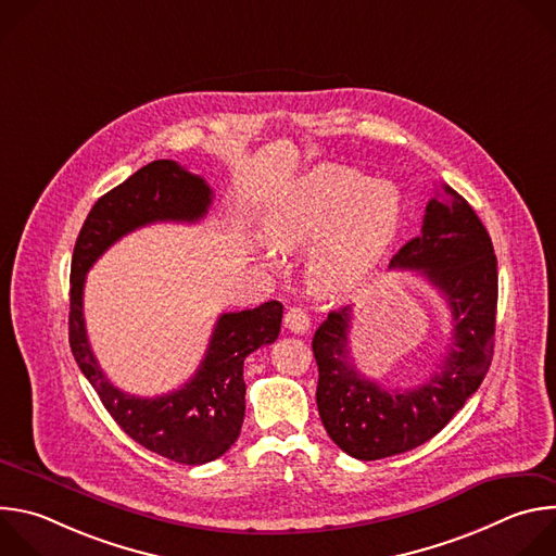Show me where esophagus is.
Segmentation results:
<instances>
[{"mask_svg":"<svg viewBox=\"0 0 556 556\" xmlns=\"http://www.w3.org/2000/svg\"><path fill=\"white\" fill-rule=\"evenodd\" d=\"M283 326L294 334H303L309 330V316L301 307H290L283 316Z\"/></svg>","mask_w":556,"mask_h":556,"instance_id":"esophagus-1","label":"esophagus"}]
</instances>
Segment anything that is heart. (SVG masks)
Returning <instances> with one entry per match:
<instances>
[{"label":"heart","instance_id":"obj_1","mask_svg":"<svg viewBox=\"0 0 556 556\" xmlns=\"http://www.w3.org/2000/svg\"><path fill=\"white\" fill-rule=\"evenodd\" d=\"M401 224V195L345 167L301 178L266 215V244L281 255L305 249V281L324 296L358 288L380 264Z\"/></svg>","mask_w":556,"mask_h":556}]
</instances>
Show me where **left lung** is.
<instances>
[{
  "instance_id": "obj_1",
  "label": "left lung",
  "mask_w": 556,
  "mask_h": 556,
  "mask_svg": "<svg viewBox=\"0 0 556 556\" xmlns=\"http://www.w3.org/2000/svg\"><path fill=\"white\" fill-rule=\"evenodd\" d=\"M389 268L416 270L442 292L453 316V343L422 384L391 389L365 378L350 361V305L330 312L314 332L321 422L339 448L365 462L412 451L440 433L482 384L495 345L497 257L491 235L448 185L429 200L420 235L393 255Z\"/></svg>"
}]
</instances>
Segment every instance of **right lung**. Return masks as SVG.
Masks as SVG:
<instances>
[{
  "instance_id": "right-lung-1",
  "label": "right lung",
  "mask_w": 556,
  "mask_h": 556,
  "mask_svg": "<svg viewBox=\"0 0 556 556\" xmlns=\"http://www.w3.org/2000/svg\"><path fill=\"white\" fill-rule=\"evenodd\" d=\"M211 202L213 191L204 178L174 161H153L99 198L76 237L70 270L67 326L78 369L131 440L191 466L217 459L240 438L247 412L244 358L275 343L283 305L268 301L253 309L224 312L193 378L172 393L138 399L114 387L94 358L84 319V286L94 262L127 232L153 222L193 224L206 215Z\"/></svg>"
}]
</instances>
